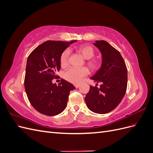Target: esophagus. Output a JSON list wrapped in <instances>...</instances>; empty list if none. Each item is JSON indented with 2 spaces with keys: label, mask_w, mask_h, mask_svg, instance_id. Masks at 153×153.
Returning a JSON list of instances; mask_svg holds the SVG:
<instances>
[{
  "label": "esophagus",
  "mask_w": 153,
  "mask_h": 153,
  "mask_svg": "<svg viewBox=\"0 0 153 153\" xmlns=\"http://www.w3.org/2000/svg\"><path fill=\"white\" fill-rule=\"evenodd\" d=\"M75 87L76 88H78V87H80V85H79V84H75Z\"/></svg>",
  "instance_id": "obj_1"
}]
</instances>
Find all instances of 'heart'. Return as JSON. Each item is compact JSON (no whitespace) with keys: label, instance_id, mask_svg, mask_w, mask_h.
<instances>
[{"label":"heart","instance_id":"b5f03b06","mask_svg":"<svg viewBox=\"0 0 153 153\" xmlns=\"http://www.w3.org/2000/svg\"><path fill=\"white\" fill-rule=\"evenodd\" d=\"M76 52L80 53L84 59L88 60L87 65L92 69L96 70L98 69L100 62L97 59H91L94 57L95 52L94 48L89 45H82L76 48ZM69 52L68 50H65L62 53L60 57V63L61 66H66L68 63ZM88 73L87 69L85 68H70L64 73V77L65 79L73 84L79 83L83 77L86 76Z\"/></svg>","mask_w":153,"mask_h":153}]
</instances>
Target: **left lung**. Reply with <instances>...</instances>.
I'll return each mask as SVG.
<instances>
[{"mask_svg":"<svg viewBox=\"0 0 153 153\" xmlns=\"http://www.w3.org/2000/svg\"><path fill=\"white\" fill-rule=\"evenodd\" d=\"M93 45L100 51L102 62L100 68L90 78L101 84L100 88L91 85L85 101L92 112L104 114L121 103L126 91L128 71L121 53L112 46L103 40L96 41Z\"/></svg>","mask_w":153,"mask_h":153,"instance_id":"1","label":"left lung"}]
</instances>
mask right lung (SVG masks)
Wrapping results in <instances>:
<instances>
[{"instance_id": "1", "label": "right lung", "mask_w": 153, "mask_h": 153, "mask_svg": "<svg viewBox=\"0 0 153 153\" xmlns=\"http://www.w3.org/2000/svg\"><path fill=\"white\" fill-rule=\"evenodd\" d=\"M47 41L29 55L27 61L25 89L30 104L39 113L53 116L66 108L69 92L75 89L71 83L61 79L57 85L52 80L61 69L60 57L69 45L76 42Z\"/></svg>"}]
</instances>
